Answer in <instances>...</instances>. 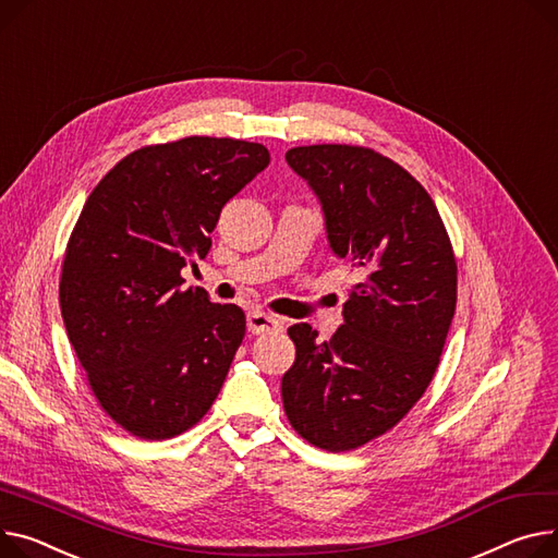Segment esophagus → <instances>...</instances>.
<instances>
[{
	"mask_svg": "<svg viewBox=\"0 0 558 558\" xmlns=\"http://www.w3.org/2000/svg\"><path fill=\"white\" fill-rule=\"evenodd\" d=\"M282 320L276 316H269L259 310H253L246 314V327L251 333H271V331H280L282 329Z\"/></svg>",
	"mask_w": 558,
	"mask_h": 558,
	"instance_id": "obj_1",
	"label": "esophagus"
}]
</instances>
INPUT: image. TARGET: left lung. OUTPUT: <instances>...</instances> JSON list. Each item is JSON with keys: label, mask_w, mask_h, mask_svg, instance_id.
I'll return each instance as SVG.
<instances>
[{"label": "left lung", "mask_w": 558, "mask_h": 558, "mask_svg": "<svg viewBox=\"0 0 558 558\" xmlns=\"http://www.w3.org/2000/svg\"><path fill=\"white\" fill-rule=\"evenodd\" d=\"M284 159L320 204L329 251L361 274L331 341L307 323L289 327L284 413L314 447L350 451L390 430L428 388L456 314V257L430 195L388 157L303 145Z\"/></svg>", "instance_id": "8db88e82"}]
</instances>
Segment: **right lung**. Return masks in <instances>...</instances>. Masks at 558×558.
<instances>
[{"mask_svg":"<svg viewBox=\"0 0 558 558\" xmlns=\"http://www.w3.org/2000/svg\"><path fill=\"white\" fill-rule=\"evenodd\" d=\"M269 166V150L191 136L141 147L87 197L66 244L60 310L102 411L141 439L195 426L244 339L238 305L181 289L210 251L219 213Z\"/></svg>","mask_w":558,"mask_h":558,"instance_id":"1","label":"right lung"}]
</instances>
